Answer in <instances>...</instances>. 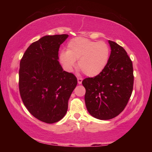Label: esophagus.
Segmentation results:
<instances>
[{
  "label": "esophagus",
  "instance_id": "34e87169",
  "mask_svg": "<svg viewBox=\"0 0 152 152\" xmlns=\"http://www.w3.org/2000/svg\"><path fill=\"white\" fill-rule=\"evenodd\" d=\"M82 78H78V83L79 84H82Z\"/></svg>",
  "mask_w": 152,
  "mask_h": 152
}]
</instances>
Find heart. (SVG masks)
<instances>
[{
  "instance_id": "obj_1",
  "label": "heart",
  "mask_w": 152,
  "mask_h": 152,
  "mask_svg": "<svg viewBox=\"0 0 152 152\" xmlns=\"http://www.w3.org/2000/svg\"><path fill=\"white\" fill-rule=\"evenodd\" d=\"M109 46L103 42H94L84 37L72 39L67 51H61L60 61L65 70L70 72L78 60V67L86 76L95 77L106 68L109 60Z\"/></svg>"
}]
</instances>
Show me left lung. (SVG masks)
Returning <instances> with one entry per match:
<instances>
[{
    "instance_id": "obj_1",
    "label": "left lung",
    "mask_w": 152,
    "mask_h": 152,
    "mask_svg": "<svg viewBox=\"0 0 152 152\" xmlns=\"http://www.w3.org/2000/svg\"><path fill=\"white\" fill-rule=\"evenodd\" d=\"M111 49L106 68L95 77L82 81L86 109L92 117L109 120L119 115L127 104L133 88L132 61L124 48L109 41Z\"/></svg>"
}]
</instances>
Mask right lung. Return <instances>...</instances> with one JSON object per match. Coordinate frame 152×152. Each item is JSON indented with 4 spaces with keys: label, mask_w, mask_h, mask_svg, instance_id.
Returning <instances> with one entry per match:
<instances>
[{
    "label": "right lung",
    "mask_w": 152,
    "mask_h": 152,
    "mask_svg": "<svg viewBox=\"0 0 152 152\" xmlns=\"http://www.w3.org/2000/svg\"><path fill=\"white\" fill-rule=\"evenodd\" d=\"M68 35H46L33 42L20 61L19 88L23 102L36 119L46 123L65 116L68 100L77 85L73 74L58 61L60 45Z\"/></svg>",
    "instance_id": "obj_1"
}]
</instances>
